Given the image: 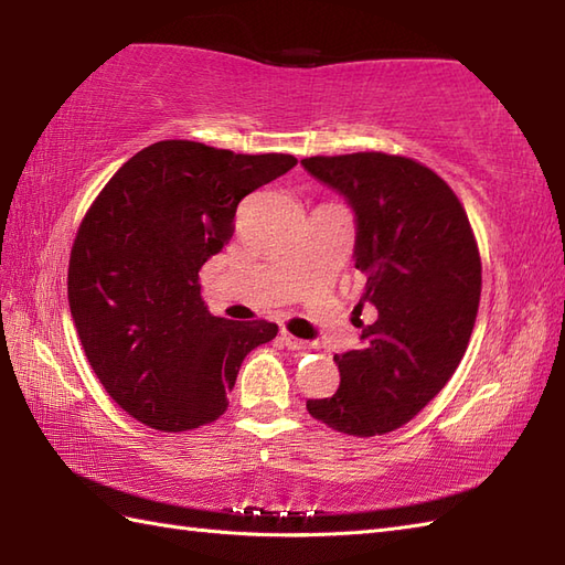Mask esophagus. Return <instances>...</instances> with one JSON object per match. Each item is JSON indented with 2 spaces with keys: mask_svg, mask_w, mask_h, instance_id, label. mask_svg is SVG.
Instances as JSON below:
<instances>
[{
  "mask_svg": "<svg viewBox=\"0 0 565 565\" xmlns=\"http://www.w3.org/2000/svg\"><path fill=\"white\" fill-rule=\"evenodd\" d=\"M281 342L286 344V347H289V350H306V347H308V342H303V340H298V338H294V334L291 332H281Z\"/></svg>",
  "mask_w": 565,
  "mask_h": 565,
  "instance_id": "esophagus-1",
  "label": "esophagus"
}]
</instances>
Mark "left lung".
Instances as JSON below:
<instances>
[{"label": "left lung", "mask_w": 565, "mask_h": 565, "mask_svg": "<svg viewBox=\"0 0 565 565\" xmlns=\"http://www.w3.org/2000/svg\"><path fill=\"white\" fill-rule=\"evenodd\" d=\"M356 215L354 267L376 320L362 347L334 354L340 388L308 401L320 423L352 437L403 427L459 366L481 303V255L451 186L423 162L386 152L316 154L301 160Z\"/></svg>", "instance_id": "obj_1"}]
</instances>
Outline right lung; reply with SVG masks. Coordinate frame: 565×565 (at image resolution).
<instances>
[{
  "instance_id": "obj_1",
  "label": "right lung",
  "mask_w": 565,
  "mask_h": 565,
  "mask_svg": "<svg viewBox=\"0 0 565 565\" xmlns=\"http://www.w3.org/2000/svg\"><path fill=\"white\" fill-rule=\"evenodd\" d=\"M296 162L160 140L84 213L70 252V313L94 374L138 423L186 431L218 419L243 359L276 338L274 322L211 316L199 271L233 237L237 203Z\"/></svg>"
}]
</instances>
